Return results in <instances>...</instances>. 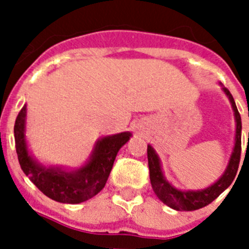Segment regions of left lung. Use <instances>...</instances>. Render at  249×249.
I'll return each instance as SVG.
<instances>
[{"label":"left lung","instance_id":"1","mask_svg":"<svg viewBox=\"0 0 249 249\" xmlns=\"http://www.w3.org/2000/svg\"><path fill=\"white\" fill-rule=\"evenodd\" d=\"M222 86V85H221ZM222 89L230 100L232 109L234 112V120H236V137H234V146L231 153L230 160L226 167L223 175L211 186L202 188V190H178L169 183L166 179L162 171L160 156L155 148L148 144L147 146V157H148L149 167V179H151L152 188L155 191L156 196L166 206L171 207L176 211H196L199 208L208 206L211 202L214 201L223 191H226L233 182L236 173L238 171L239 160H241V135H242V121L239 112L232 94L226 87L222 86Z\"/></svg>","mask_w":249,"mask_h":249}]
</instances>
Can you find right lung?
I'll return each instance as SVG.
<instances>
[{"mask_svg": "<svg viewBox=\"0 0 249 249\" xmlns=\"http://www.w3.org/2000/svg\"><path fill=\"white\" fill-rule=\"evenodd\" d=\"M27 106L15 122V142L22 171L43 195L61 203L77 204L92 198L105 187L121 147L128 142L131 132L105 136L94 143L89 160L76 169L46 166L32 156L26 141Z\"/></svg>", "mask_w": 249, "mask_h": 249, "instance_id": "1", "label": "right lung"}]
</instances>
